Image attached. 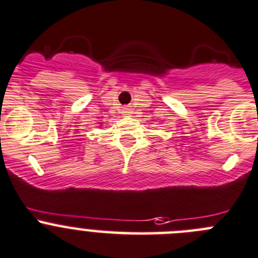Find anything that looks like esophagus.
<instances>
[{
    "label": "esophagus",
    "instance_id": "esophagus-1",
    "mask_svg": "<svg viewBox=\"0 0 258 258\" xmlns=\"http://www.w3.org/2000/svg\"><path fill=\"white\" fill-rule=\"evenodd\" d=\"M122 113H123L124 115H131L132 114V109L130 107H124L123 109H122Z\"/></svg>",
    "mask_w": 258,
    "mask_h": 258
}]
</instances>
